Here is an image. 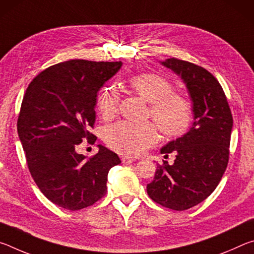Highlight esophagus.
<instances>
[{
  "label": "esophagus",
  "mask_w": 254,
  "mask_h": 254,
  "mask_svg": "<svg viewBox=\"0 0 254 254\" xmlns=\"http://www.w3.org/2000/svg\"><path fill=\"white\" fill-rule=\"evenodd\" d=\"M121 160H122L123 165H131V163L134 161V159L131 158V157H127V156H123Z\"/></svg>",
  "instance_id": "1"
}]
</instances>
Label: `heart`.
Instances as JSON below:
<instances>
[{
	"label": "heart",
	"instance_id": "heart-1",
	"mask_svg": "<svg viewBox=\"0 0 254 254\" xmlns=\"http://www.w3.org/2000/svg\"><path fill=\"white\" fill-rule=\"evenodd\" d=\"M127 84L135 94L149 102L148 115L168 137L184 135L194 119L192 103L184 93L174 91L171 81L154 72H142L128 78ZM120 94L114 86H107L97 97L98 111L105 120L118 113ZM111 149L127 156H139L158 141V131L152 122L121 121L109 127L104 133Z\"/></svg>",
	"mask_w": 254,
	"mask_h": 254
}]
</instances>
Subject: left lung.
<instances>
[{
  "instance_id": "1",
  "label": "left lung",
  "mask_w": 254,
  "mask_h": 254,
  "mask_svg": "<svg viewBox=\"0 0 254 254\" xmlns=\"http://www.w3.org/2000/svg\"><path fill=\"white\" fill-rule=\"evenodd\" d=\"M162 65L186 84L195 121L186 134L161 149L167 157L175 152V162L158 165L147 191L163 207L185 210L207 198L220 184L229 163L233 118L221 84L208 70L177 58Z\"/></svg>"
}]
</instances>
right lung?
I'll list each match as a JSON object with an SVG mask.
<instances>
[{"mask_svg":"<svg viewBox=\"0 0 254 254\" xmlns=\"http://www.w3.org/2000/svg\"><path fill=\"white\" fill-rule=\"evenodd\" d=\"M121 62L72 59L50 66L29 84L18 118V133L34 183L54 204L79 210L106 194L107 174L121 163L103 145L87 158L75 148L95 142L97 92Z\"/></svg>","mask_w":254,"mask_h":254,"instance_id":"1","label":"right lung"}]
</instances>
